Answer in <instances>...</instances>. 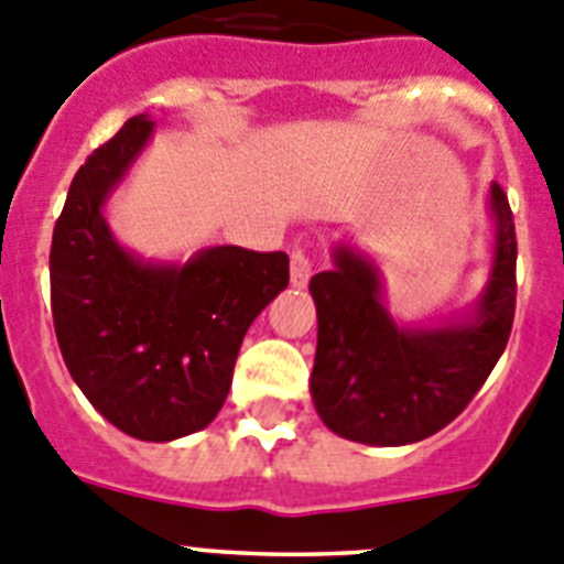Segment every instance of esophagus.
<instances>
[{"mask_svg": "<svg viewBox=\"0 0 564 564\" xmlns=\"http://www.w3.org/2000/svg\"><path fill=\"white\" fill-rule=\"evenodd\" d=\"M292 286H306L308 278H312V258H308L306 250H292Z\"/></svg>", "mask_w": 564, "mask_h": 564, "instance_id": "34e87169", "label": "esophagus"}]
</instances>
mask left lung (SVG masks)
I'll use <instances>...</instances> for the list:
<instances>
[{
    "label": "left lung",
    "mask_w": 564,
    "mask_h": 564,
    "mask_svg": "<svg viewBox=\"0 0 564 564\" xmlns=\"http://www.w3.org/2000/svg\"><path fill=\"white\" fill-rule=\"evenodd\" d=\"M495 261L471 317L438 328L395 326L382 306L377 267L351 247L317 272L312 402L332 433L373 446L430 438L464 413L509 343L517 306L514 216L491 182Z\"/></svg>",
    "instance_id": "1"
}]
</instances>
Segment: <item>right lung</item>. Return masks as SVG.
I'll return each mask as SVG.
<instances>
[{"label": "right lung", "instance_id": "add662e5", "mask_svg": "<svg viewBox=\"0 0 564 564\" xmlns=\"http://www.w3.org/2000/svg\"><path fill=\"white\" fill-rule=\"evenodd\" d=\"M126 120L69 185L50 247L61 357L93 408L126 435L174 441L207 427L227 399L252 319L289 283L286 252L210 247L187 263H145L115 241L104 202L149 143Z\"/></svg>", "mask_w": 564, "mask_h": 564}]
</instances>
